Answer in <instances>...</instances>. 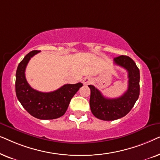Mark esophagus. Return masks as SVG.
<instances>
[{"instance_id":"1","label":"esophagus","mask_w":160,"mask_h":160,"mask_svg":"<svg viewBox=\"0 0 160 160\" xmlns=\"http://www.w3.org/2000/svg\"><path fill=\"white\" fill-rule=\"evenodd\" d=\"M92 82V78H89V77L84 78V79H83V81H82L83 84H84V85H87V84H91Z\"/></svg>"}]
</instances>
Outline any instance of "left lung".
I'll return each instance as SVG.
<instances>
[{
    "label": "left lung",
    "instance_id": "1",
    "mask_svg": "<svg viewBox=\"0 0 160 160\" xmlns=\"http://www.w3.org/2000/svg\"><path fill=\"white\" fill-rule=\"evenodd\" d=\"M113 63L124 68L128 73V88L123 95L117 98H107L93 85H88L91 90L89 105L92 113L104 121H113L126 116L140 94V71L134 61L130 57L121 55L113 59Z\"/></svg>",
    "mask_w": 160,
    "mask_h": 160
}]
</instances>
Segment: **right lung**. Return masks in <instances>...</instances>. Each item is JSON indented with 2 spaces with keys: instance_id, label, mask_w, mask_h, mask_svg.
I'll use <instances>...</instances> for the list:
<instances>
[{
  "instance_id": "right-lung-1",
  "label": "right lung",
  "mask_w": 160,
  "mask_h": 160,
  "mask_svg": "<svg viewBox=\"0 0 160 160\" xmlns=\"http://www.w3.org/2000/svg\"><path fill=\"white\" fill-rule=\"evenodd\" d=\"M38 52V50L29 52L19 62L16 72V95L23 108L32 117L43 120L57 119L65 114L72 98L83 84L80 82L65 84L50 92L32 89L26 80L25 68L30 58Z\"/></svg>"
}]
</instances>
